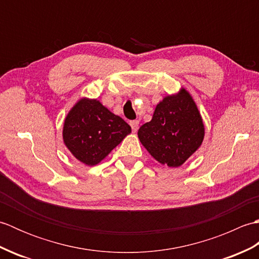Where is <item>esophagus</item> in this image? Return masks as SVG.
I'll return each instance as SVG.
<instances>
[{
    "label": "esophagus",
    "instance_id": "1",
    "mask_svg": "<svg viewBox=\"0 0 259 259\" xmlns=\"http://www.w3.org/2000/svg\"><path fill=\"white\" fill-rule=\"evenodd\" d=\"M130 125H131V129H133L134 133H136V131L138 130L139 121H138V120H133V121H130Z\"/></svg>",
    "mask_w": 259,
    "mask_h": 259
}]
</instances>
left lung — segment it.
Wrapping results in <instances>:
<instances>
[{
	"instance_id": "8db88e82",
	"label": "left lung",
	"mask_w": 259,
	"mask_h": 259,
	"mask_svg": "<svg viewBox=\"0 0 259 259\" xmlns=\"http://www.w3.org/2000/svg\"><path fill=\"white\" fill-rule=\"evenodd\" d=\"M203 137L201 114L185 88L164 97L152 119L138 130V138L151 157L172 168L180 167L199 149Z\"/></svg>"
}]
</instances>
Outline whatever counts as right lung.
Here are the masks:
<instances>
[{"mask_svg":"<svg viewBox=\"0 0 259 259\" xmlns=\"http://www.w3.org/2000/svg\"><path fill=\"white\" fill-rule=\"evenodd\" d=\"M130 125L98 99L81 98L63 122V144L75 159L87 166L100 163L126 136Z\"/></svg>","mask_w":259,"mask_h":259,"instance_id":"add662e5","label":"right lung"}]
</instances>
